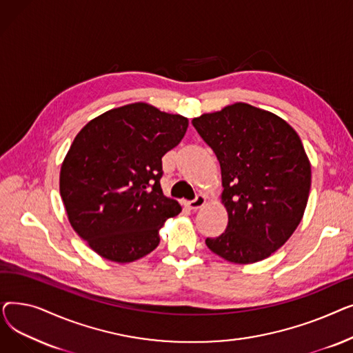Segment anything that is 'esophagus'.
<instances>
[{
    "label": "esophagus",
    "mask_w": 353,
    "mask_h": 353,
    "mask_svg": "<svg viewBox=\"0 0 353 353\" xmlns=\"http://www.w3.org/2000/svg\"><path fill=\"white\" fill-rule=\"evenodd\" d=\"M205 203H206V197L203 196V194H197L194 200L186 203V206H188L190 210L196 212V210H199L201 206H205Z\"/></svg>",
    "instance_id": "esophagus-1"
}]
</instances>
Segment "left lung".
Wrapping results in <instances>:
<instances>
[{"label": "left lung", "instance_id": "obj_1", "mask_svg": "<svg viewBox=\"0 0 353 353\" xmlns=\"http://www.w3.org/2000/svg\"><path fill=\"white\" fill-rule=\"evenodd\" d=\"M221 170L229 221L208 248L248 265L282 248L299 226L310 190V163L298 133L281 117L246 103L192 120Z\"/></svg>", "mask_w": 353, "mask_h": 353}]
</instances>
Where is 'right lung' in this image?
I'll return each instance as SVG.
<instances>
[{
	"label": "right lung",
	"mask_w": 353,
	"mask_h": 353,
	"mask_svg": "<svg viewBox=\"0 0 353 353\" xmlns=\"http://www.w3.org/2000/svg\"><path fill=\"white\" fill-rule=\"evenodd\" d=\"M189 120L134 103L87 123L63 161L60 194L72 229L108 261L128 263L153 252L165 219L181 212L163 194L161 157Z\"/></svg>",
	"instance_id": "1"
}]
</instances>
